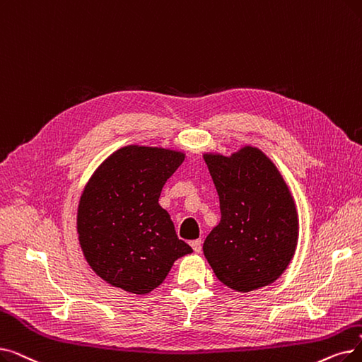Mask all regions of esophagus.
I'll list each match as a JSON object with an SVG mask.
<instances>
[{
  "label": "esophagus",
  "instance_id": "esophagus-1",
  "mask_svg": "<svg viewBox=\"0 0 362 362\" xmlns=\"http://www.w3.org/2000/svg\"><path fill=\"white\" fill-rule=\"evenodd\" d=\"M191 245H192L195 253H201V250H202V243H201V240H194V241L191 243Z\"/></svg>",
  "mask_w": 362,
  "mask_h": 362
}]
</instances>
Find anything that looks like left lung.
Masks as SVG:
<instances>
[{"instance_id":"8db88e82","label":"left lung","mask_w":362,"mask_h":362,"mask_svg":"<svg viewBox=\"0 0 362 362\" xmlns=\"http://www.w3.org/2000/svg\"><path fill=\"white\" fill-rule=\"evenodd\" d=\"M202 156L222 213L204 241V256L218 281L235 291L271 286L287 269L298 240L296 202L284 177L256 146Z\"/></svg>"}]
</instances>
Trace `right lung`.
Segmentation results:
<instances>
[{"label":"right lung","instance_id":"right-lung-1","mask_svg":"<svg viewBox=\"0 0 362 362\" xmlns=\"http://www.w3.org/2000/svg\"><path fill=\"white\" fill-rule=\"evenodd\" d=\"M183 160L182 151L129 145L109 155L88 179L76 232L90 268L107 284L148 294L173 263L192 253L158 202Z\"/></svg>","mask_w":362,"mask_h":362}]
</instances>
